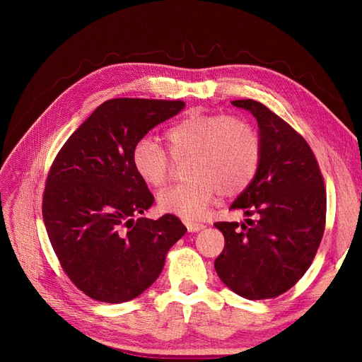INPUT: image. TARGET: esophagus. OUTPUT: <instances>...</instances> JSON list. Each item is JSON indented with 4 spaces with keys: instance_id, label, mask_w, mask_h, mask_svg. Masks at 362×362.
Listing matches in <instances>:
<instances>
[{
    "instance_id": "obj_1",
    "label": "esophagus",
    "mask_w": 362,
    "mask_h": 362,
    "mask_svg": "<svg viewBox=\"0 0 362 362\" xmlns=\"http://www.w3.org/2000/svg\"><path fill=\"white\" fill-rule=\"evenodd\" d=\"M184 225L187 226L189 233H198V231H201V229H204V228H205L202 223H198V222H190V221H184Z\"/></svg>"
}]
</instances>
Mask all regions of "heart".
I'll list each match as a JSON object with an SVG mask.
<instances>
[{"instance_id": "b5f03b06", "label": "heart", "mask_w": 362, "mask_h": 362, "mask_svg": "<svg viewBox=\"0 0 362 362\" xmlns=\"http://www.w3.org/2000/svg\"><path fill=\"white\" fill-rule=\"evenodd\" d=\"M166 139L175 160L190 158L185 168L190 180L161 190L157 204L163 213L187 221L199 218L221 192L233 196L245 190L259 166V133L242 117L196 113L169 128ZM131 163L149 187H161L169 178L170 158L156 139L141 137Z\"/></svg>"}]
</instances>
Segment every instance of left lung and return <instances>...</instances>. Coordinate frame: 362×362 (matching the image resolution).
Segmentation results:
<instances>
[{
	"instance_id": "1",
	"label": "left lung",
	"mask_w": 362,
	"mask_h": 362,
	"mask_svg": "<svg viewBox=\"0 0 362 362\" xmlns=\"http://www.w3.org/2000/svg\"><path fill=\"white\" fill-rule=\"evenodd\" d=\"M231 104L254 115L259 128L258 170L231 205L255 218L214 223L225 237L214 267L225 286L242 298L272 299L305 275L320 246L325 182L310 145L286 120L254 100Z\"/></svg>"
}]
</instances>
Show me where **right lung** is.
<instances>
[{
  "label": "right lung",
  "mask_w": 362,
  "mask_h": 362,
  "mask_svg": "<svg viewBox=\"0 0 362 362\" xmlns=\"http://www.w3.org/2000/svg\"><path fill=\"white\" fill-rule=\"evenodd\" d=\"M182 101L116 98L66 140L48 172L42 214L64 273L89 298L122 303L156 282L169 249L187 228L177 216L144 214L154 204L131 152Z\"/></svg>",
  "instance_id": "right-lung-1"
}]
</instances>
